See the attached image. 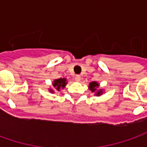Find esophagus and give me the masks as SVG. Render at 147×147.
Returning a JSON list of instances; mask_svg holds the SVG:
<instances>
[{"label":"esophagus","instance_id":"1","mask_svg":"<svg viewBox=\"0 0 147 147\" xmlns=\"http://www.w3.org/2000/svg\"><path fill=\"white\" fill-rule=\"evenodd\" d=\"M75 80H76V81H77V82H79V81H80V80H81V76H80V75H77V76H76Z\"/></svg>","mask_w":147,"mask_h":147}]
</instances>
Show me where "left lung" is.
<instances>
[{"label":"left lung","mask_w":147,"mask_h":147,"mask_svg":"<svg viewBox=\"0 0 147 147\" xmlns=\"http://www.w3.org/2000/svg\"><path fill=\"white\" fill-rule=\"evenodd\" d=\"M98 86H99L98 83H96V82H92V83H90L89 88L92 92H94V91H96V87H98ZM102 94V90H98L96 94H97V95H100V94Z\"/></svg>","instance_id":"8db88e82"}]
</instances>
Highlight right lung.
<instances>
[{
	"label": "right lung",
	"mask_w": 147,
	"mask_h": 147,
	"mask_svg": "<svg viewBox=\"0 0 147 147\" xmlns=\"http://www.w3.org/2000/svg\"><path fill=\"white\" fill-rule=\"evenodd\" d=\"M66 80L65 79H58V80H56L54 81V83H53V85L54 87H56V90H60V88L62 87L64 88L65 85H66ZM53 92V91H52Z\"/></svg>",
	"instance_id": "1"
}]
</instances>
